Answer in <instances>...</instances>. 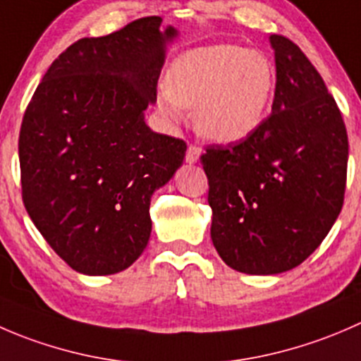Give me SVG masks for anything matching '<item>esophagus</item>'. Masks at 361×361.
Segmentation results:
<instances>
[{"instance_id":"esophagus-1","label":"esophagus","mask_w":361,"mask_h":361,"mask_svg":"<svg viewBox=\"0 0 361 361\" xmlns=\"http://www.w3.org/2000/svg\"><path fill=\"white\" fill-rule=\"evenodd\" d=\"M200 154H202V149H200L198 145H189L188 152H185V161H188L189 165H192V163L198 161Z\"/></svg>"}]
</instances>
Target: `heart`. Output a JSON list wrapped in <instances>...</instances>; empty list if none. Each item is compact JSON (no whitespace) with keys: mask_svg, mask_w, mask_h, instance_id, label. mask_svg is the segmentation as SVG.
Wrapping results in <instances>:
<instances>
[{"mask_svg":"<svg viewBox=\"0 0 361 361\" xmlns=\"http://www.w3.org/2000/svg\"><path fill=\"white\" fill-rule=\"evenodd\" d=\"M276 70L263 52L233 44L191 49L172 63L169 85L158 92V110L169 123L195 106V126L212 142L233 144L251 137L269 112Z\"/></svg>","mask_w":361,"mask_h":361,"instance_id":"obj_1","label":"heart"}]
</instances>
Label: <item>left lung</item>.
Segmentation results:
<instances>
[{
  "label": "left lung",
  "mask_w": 361,
  "mask_h": 361,
  "mask_svg": "<svg viewBox=\"0 0 361 361\" xmlns=\"http://www.w3.org/2000/svg\"><path fill=\"white\" fill-rule=\"evenodd\" d=\"M272 114L245 140L210 145V237L237 272L274 276L309 258L344 203L348 133L341 110L298 45L270 35Z\"/></svg>",
  "instance_id": "1"
}]
</instances>
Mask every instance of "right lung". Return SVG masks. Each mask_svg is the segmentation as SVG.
<instances>
[{
  "label": "right lung",
  "mask_w": 361,
  "mask_h": 361,
  "mask_svg": "<svg viewBox=\"0 0 361 361\" xmlns=\"http://www.w3.org/2000/svg\"><path fill=\"white\" fill-rule=\"evenodd\" d=\"M158 16L59 56L35 91L19 135L23 200L47 244L85 276L133 265L147 247L151 196L182 165L185 142L154 133L166 44Z\"/></svg>",
  "instance_id": "add662e5"
}]
</instances>
